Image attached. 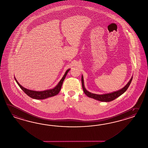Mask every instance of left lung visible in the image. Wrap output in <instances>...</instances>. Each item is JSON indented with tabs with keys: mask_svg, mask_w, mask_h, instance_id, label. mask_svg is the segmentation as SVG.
<instances>
[{
	"mask_svg": "<svg viewBox=\"0 0 148 148\" xmlns=\"http://www.w3.org/2000/svg\"><path fill=\"white\" fill-rule=\"evenodd\" d=\"M133 79V77L129 80V82L125 85V87L122 88L121 90H120L119 91H116L114 92H112L110 93L105 94V95H96L94 93H92L91 92L87 91L84 87V84L83 77L82 76V87L83 89L84 92L85 94L87 95V97L95 99V100H97L100 101H104V102H110L112 100H114V99L117 98L119 96L122 95L124 92H125L126 90L129 87L130 84L131 83Z\"/></svg>",
	"mask_w": 148,
	"mask_h": 148,
	"instance_id": "left-lung-1",
	"label": "left lung"
}]
</instances>
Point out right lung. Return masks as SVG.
I'll list each match as a JSON object with an SVG mask.
<instances>
[{"label":"right lung","instance_id":"right-lung-1","mask_svg":"<svg viewBox=\"0 0 148 148\" xmlns=\"http://www.w3.org/2000/svg\"><path fill=\"white\" fill-rule=\"evenodd\" d=\"M70 70V69H68L65 73L63 77V78L61 79L60 82L58 84L57 86L55 87H54L53 89L51 90H46L43 91H32L30 90H28L26 88L22 86L20 84L18 83V82L16 80L15 78V81L18 84L19 87H20L22 90L27 95H28L29 97L35 99H45L51 97H53L56 95H57L60 91L61 90V87L62 86V84L63 83V81L64 80L65 77L66 76L68 72Z\"/></svg>","mask_w":148,"mask_h":148}]
</instances>
